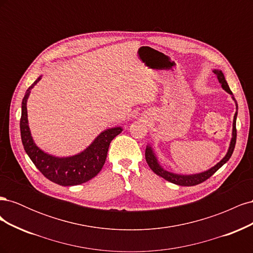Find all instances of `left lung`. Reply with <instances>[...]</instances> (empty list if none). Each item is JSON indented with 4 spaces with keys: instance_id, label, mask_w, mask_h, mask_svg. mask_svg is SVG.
<instances>
[{
    "instance_id": "1",
    "label": "left lung",
    "mask_w": 253,
    "mask_h": 253,
    "mask_svg": "<svg viewBox=\"0 0 253 253\" xmlns=\"http://www.w3.org/2000/svg\"><path fill=\"white\" fill-rule=\"evenodd\" d=\"M213 73L216 75L217 80L220 83L221 87L223 89H225L228 94H230L232 96V99L235 102L236 105V112L234 114V118H233V124H232V138L230 141V144H229V149L226 153L225 157L220 160L219 163H217L215 166L210 168L209 170L201 172V173H196V174H177V173H173L170 171H167L166 169L162 167V165L159 164L157 156L155 154L154 150L151 147L150 144L147 145V149H145V160L149 165V167L151 168V170L154 172L155 174H157L160 177L165 178L166 180L170 181L172 183H175V185L178 186H195L198 185V183H202L203 181L207 180L209 177L215 173L221 166H224L229 159H230L234 147H235V142H236V117H237V103L235 101V99L233 97L232 91L230 90V87H229L228 83L225 79V76L220 70H213Z\"/></svg>"
}]
</instances>
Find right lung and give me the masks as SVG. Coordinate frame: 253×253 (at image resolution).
Wrapping results in <instances>:
<instances>
[{
	"label": "right lung",
	"instance_id": "right-lung-1",
	"mask_svg": "<svg viewBox=\"0 0 253 253\" xmlns=\"http://www.w3.org/2000/svg\"><path fill=\"white\" fill-rule=\"evenodd\" d=\"M40 80L41 76L28 87L22 100L20 128L23 147L38 170L50 181L60 186L81 185L94 178L101 171L108 155L110 143L122 132V128L116 126L104 129L85 150L73 156L57 157L45 153L35 143L27 118V99L30 90Z\"/></svg>",
	"mask_w": 253,
	"mask_h": 253
}]
</instances>
